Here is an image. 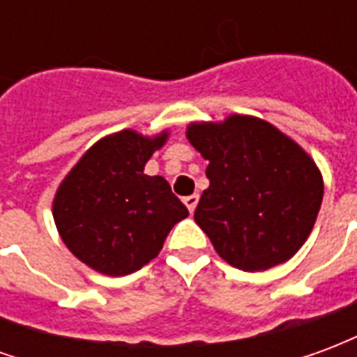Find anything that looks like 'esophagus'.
I'll use <instances>...</instances> for the list:
<instances>
[{
	"mask_svg": "<svg viewBox=\"0 0 357 357\" xmlns=\"http://www.w3.org/2000/svg\"><path fill=\"white\" fill-rule=\"evenodd\" d=\"M183 202H185V206L189 208V212H195L197 204H199V195H189V197L183 199Z\"/></svg>",
	"mask_w": 357,
	"mask_h": 357,
	"instance_id": "obj_1",
	"label": "esophagus"
}]
</instances>
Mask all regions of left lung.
Wrapping results in <instances>:
<instances>
[{
	"mask_svg": "<svg viewBox=\"0 0 357 357\" xmlns=\"http://www.w3.org/2000/svg\"><path fill=\"white\" fill-rule=\"evenodd\" d=\"M187 139L208 160L195 222L225 262L264 271L296 255L315 224L323 179L284 133L255 116L191 124Z\"/></svg>",
	"mask_w": 357,
	"mask_h": 357,
	"instance_id": "8db88e82",
	"label": "left lung"
}]
</instances>
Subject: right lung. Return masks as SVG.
Instances as JSON below:
<instances>
[{
  "label": "right lung",
  "instance_id": "right-lung-1",
  "mask_svg": "<svg viewBox=\"0 0 357 357\" xmlns=\"http://www.w3.org/2000/svg\"><path fill=\"white\" fill-rule=\"evenodd\" d=\"M168 133L155 139L124 130L97 141L59 187L53 218L78 260L99 273H133L155 256L174 225L189 216L160 176L143 168Z\"/></svg>",
  "mask_w": 357,
  "mask_h": 357
}]
</instances>
